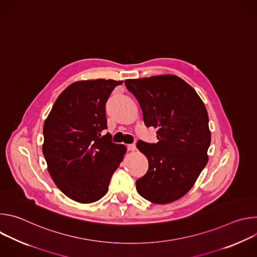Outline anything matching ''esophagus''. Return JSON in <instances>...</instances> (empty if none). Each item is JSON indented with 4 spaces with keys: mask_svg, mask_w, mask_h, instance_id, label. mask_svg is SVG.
<instances>
[{
    "mask_svg": "<svg viewBox=\"0 0 257 257\" xmlns=\"http://www.w3.org/2000/svg\"><path fill=\"white\" fill-rule=\"evenodd\" d=\"M136 150V145L135 144H128L127 145V151L129 152H134Z\"/></svg>",
    "mask_w": 257,
    "mask_h": 257,
    "instance_id": "obj_1",
    "label": "esophagus"
}]
</instances>
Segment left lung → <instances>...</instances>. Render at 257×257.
Returning a JSON list of instances; mask_svg holds the SVG:
<instances>
[{
  "instance_id": "8db88e82",
  "label": "left lung",
  "mask_w": 257,
  "mask_h": 257,
  "mask_svg": "<svg viewBox=\"0 0 257 257\" xmlns=\"http://www.w3.org/2000/svg\"><path fill=\"white\" fill-rule=\"evenodd\" d=\"M142 109L146 127L158 129L157 143L137 141L149 170L136 181L145 199L165 204L185 195L207 163L210 144L206 107L196 91L175 75L125 80Z\"/></svg>"
}]
</instances>
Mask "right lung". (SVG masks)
<instances>
[{"mask_svg": "<svg viewBox=\"0 0 257 257\" xmlns=\"http://www.w3.org/2000/svg\"><path fill=\"white\" fill-rule=\"evenodd\" d=\"M123 81L85 80L69 85L44 125L43 153L58 188L80 203L100 199L123 161L126 148L112 141L105 104Z\"/></svg>", "mask_w": 257, "mask_h": 257, "instance_id": "obj_1", "label": "right lung"}]
</instances>
